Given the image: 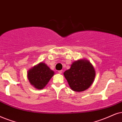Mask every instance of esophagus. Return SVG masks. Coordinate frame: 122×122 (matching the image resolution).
<instances>
[{
  "label": "esophagus",
  "mask_w": 122,
  "mask_h": 122,
  "mask_svg": "<svg viewBox=\"0 0 122 122\" xmlns=\"http://www.w3.org/2000/svg\"><path fill=\"white\" fill-rule=\"evenodd\" d=\"M58 72L59 74H62V70H59V71H58Z\"/></svg>",
  "instance_id": "esophagus-1"
}]
</instances>
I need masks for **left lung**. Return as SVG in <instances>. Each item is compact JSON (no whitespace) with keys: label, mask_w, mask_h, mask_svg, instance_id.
I'll use <instances>...</instances> for the list:
<instances>
[{"label":"left lung","mask_w":122,"mask_h":122,"mask_svg":"<svg viewBox=\"0 0 122 122\" xmlns=\"http://www.w3.org/2000/svg\"><path fill=\"white\" fill-rule=\"evenodd\" d=\"M64 75L70 87L75 92L84 91L91 86L95 78L93 66L89 61L79 60L74 62Z\"/></svg>","instance_id":"left-lung-1"}]
</instances>
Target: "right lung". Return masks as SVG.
<instances>
[{"mask_svg": "<svg viewBox=\"0 0 122 122\" xmlns=\"http://www.w3.org/2000/svg\"><path fill=\"white\" fill-rule=\"evenodd\" d=\"M54 74L47 65L41 62L28 71L27 78L35 88L41 89L46 87Z\"/></svg>", "mask_w": 122, "mask_h": 122, "instance_id": "1", "label": "right lung"}]
</instances>
